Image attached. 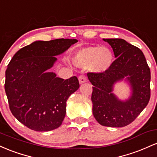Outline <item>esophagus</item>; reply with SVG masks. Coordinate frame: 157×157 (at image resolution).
<instances>
[{"instance_id":"esophagus-1","label":"esophagus","mask_w":157,"mask_h":157,"mask_svg":"<svg viewBox=\"0 0 157 157\" xmlns=\"http://www.w3.org/2000/svg\"><path fill=\"white\" fill-rule=\"evenodd\" d=\"M78 81H79V84H82L85 82H87V78L84 76V75H81V76L78 77Z\"/></svg>"}]
</instances>
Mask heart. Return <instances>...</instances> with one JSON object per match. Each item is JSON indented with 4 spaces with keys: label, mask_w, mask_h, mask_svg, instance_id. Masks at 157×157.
<instances>
[{
    "label": "heart",
    "mask_w": 157,
    "mask_h": 157,
    "mask_svg": "<svg viewBox=\"0 0 157 157\" xmlns=\"http://www.w3.org/2000/svg\"><path fill=\"white\" fill-rule=\"evenodd\" d=\"M71 62L78 67H87L94 73H106L113 63V54L109 48L89 46L78 49L71 57Z\"/></svg>",
    "instance_id": "obj_1"
}]
</instances>
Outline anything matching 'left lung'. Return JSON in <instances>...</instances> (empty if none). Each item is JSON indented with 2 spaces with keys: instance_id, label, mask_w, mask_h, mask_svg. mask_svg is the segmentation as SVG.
I'll return each mask as SVG.
<instances>
[{
  "instance_id": "1",
  "label": "left lung",
  "mask_w": 157,
  "mask_h": 157,
  "mask_svg": "<svg viewBox=\"0 0 157 157\" xmlns=\"http://www.w3.org/2000/svg\"><path fill=\"white\" fill-rule=\"evenodd\" d=\"M111 46L117 59L106 73H88L93 84V113L101 125L121 128L131 124L148 104L151 70L140 49L120 38H103ZM129 86V96L120 100L113 93L115 84Z\"/></svg>"
}]
</instances>
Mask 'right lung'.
<instances>
[{
    "instance_id": "add662e5",
    "label": "right lung",
    "mask_w": 157,
    "mask_h": 157,
    "mask_svg": "<svg viewBox=\"0 0 157 157\" xmlns=\"http://www.w3.org/2000/svg\"><path fill=\"white\" fill-rule=\"evenodd\" d=\"M77 41L36 40L17 51L8 64L4 87L10 110L29 129L50 131L62 124L67 101L78 89V80H64L49 70L57 61L56 56Z\"/></svg>"
}]
</instances>
